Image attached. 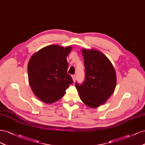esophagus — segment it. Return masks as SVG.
<instances>
[{"instance_id": "obj_1", "label": "esophagus", "mask_w": 145, "mask_h": 145, "mask_svg": "<svg viewBox=\"0 0 145 145\" xmlns=\"http://www.w3.org/2000/svg\"><path fill=\"white\" fill-rule=\"evenodd\" d=\"M72 79H73V81L75 82V80H76V75H72Z\"/></svg>"}]
</instances>
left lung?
<instances>
[{
    "label": "left lung",
    "instance_id": "obj_1",
    "mask_svg": "<svg viewBox=\"0 0 145 145\" xmlns=\"http://www.w3.org/2000/svg\"><path fill=\"white\" fill-rule=\"evenodd\" d=\"M85 79L75 87L85 105L95 108L108 100L117 84L116 73L109 59L95 50H82Z\"/></svg>",
    "mask_w": 145,
    "mask_h": 145
}]
</instances>
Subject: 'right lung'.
I'll use <instances>...</instances> for the list:
<instances>
[{
  "label": "right lung",
  "mask_w": 145,
  "mask_h": 145,
  "mask_svg": "<svg viewBox=\"0 0 145 145\" xmlns=\"http://www.w3.org/2000/svg\"><path fill=\"white\" fill-rule=\"evenodd\" d=\"M72 47L51 45L40 49L28 62V81L33 92L40 100L51 104L63 97L73 81L67 73L66 57Z\"/></svg>",
  "instance_id": "right-lung-1"
}]
</instances>
